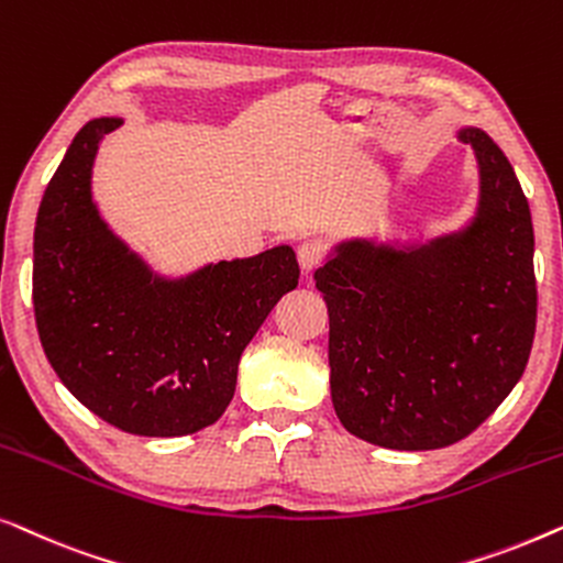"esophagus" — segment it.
Wrapping results in <instances>:
<instances>
[{"label": "esophagus", "instance_id": "obj_1", "mask_svg": "<svg viewBox=\"0 0 563 563\" xmlns=\"http://www.w3.org/2000/svg\"><path fill=\"white\" fill-rule=\"evenodd\" d=\"M297 261H299V266H302V272H314V268L325 261V249H322V243H318V241L299 243Z\"/></svg>", "mask_w": 563, "mask_h": 563}]
</instances>
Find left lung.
<instances>
[{
	"mask_svg": "<svg viewBox=\"0 0 563 563\" xmlns=\"http://www.w3.org/2000/svg\"><path fill=\"white\" fill-rule=\"evenodd\" d=\"M466 228L395 249L356 238L314 272L330 318V395L343 428L395 451L474 433L526 372L536 335L533 222L518 176L479 128Z\"/></svg>",
	"mask_w": 563,
	"mask_h": 563,
	"instance_id": "1",
	"label": "left lung"
}]
</instances>
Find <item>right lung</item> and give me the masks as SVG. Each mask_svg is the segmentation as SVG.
I'll list each match as a JSON object with an SVG mask.
<instances>
[{
	"label": "right lung",
	"instance_id": "add662e5",
	"mask_svg": "<svg viewBox=\"0 0 563 563\" xmlns=\"http://www.w3.org/2000/svg\"><path fill=\"white\" fill-rule=\"evenodd\" d=\"M120 118L89 120L35 220L33 305L53 372L84 407L133 435L197 433L235 395L238 361L297 287L291 245L166 279L99 218L91 166Z\"/></svg>",
	"mask_w": 563,
	"mask_h": 563
}]
</instances>
